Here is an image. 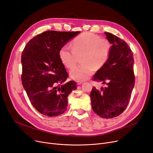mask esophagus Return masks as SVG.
I'll list each match as a JSON object with an SVG mask.
<instances>
[{"label": "esophagus", "instance_id": "34e87169", "mask_svg": "<svg viewBox=\"0 0 153 153\" xmlns=\"http://www.w3.org/2000/svg\"><path fill=\"white\" fill-rule=\"evenodd\" d=\"M77 83L78 85H81L82 83V81H77Z\"/></svg>", "mask_w": 153, "mask_h": 153}]
</instances>
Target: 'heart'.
<instances>
[{
	"instance_id": "1",
	"label": "heart",
	"mask_w": 153,
	"mask_h": 153,
	"mask_svg": "<svg viewBox=\"0 0 153 153\" xmlns=\"http://www.w3.org/2000/svg\"><path fill=\"white\" fill-rule=\"evenodd\" d=\"M112 45L109 40L92 32H84L75 37L72 42V50L69 46H62L58 53L59 58L63 65L73 67L77 56H81L83 63L72 68L69 74L77 81H83L94 72L95 68L100 69L107 62L111 52Z\"/></svg>"
}]
</instances>
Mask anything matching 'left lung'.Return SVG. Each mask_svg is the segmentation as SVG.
Instances as JSON below:
<instances>
[{"label":"left lung","mask_w":153,"mask_h":153,"mask_svg":"<svg viewBox=\"0 0 153 153\" xmlns=\"http://www.w3.org/2000/svg\"><path fill=\"white\" fill-rule=\"evenodd\" d=\"M112 45L107 62L99 69L93 81L102 82L106 87L91 92L92 107L95 114L103 118H112L121 114L131 99L134 85V58L128 45L121 38L105 32Z\"/></svg>","instance_id":"1"}]
</instances>
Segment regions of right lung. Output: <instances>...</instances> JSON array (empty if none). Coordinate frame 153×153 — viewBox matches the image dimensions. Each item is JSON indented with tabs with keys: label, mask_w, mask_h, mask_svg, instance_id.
Wrapping results in <instances>:
<instances>
[{
	"label": "right lung",
	"mask_w": 153,
	"mask_h": 153,
	"mask_svg": "<svg viewBox=\"0 0 153 153\" xmlns=\"http://www.w3.org/2000/svg\"><path fill=\"white\" fill-rule=\"evenodd\" d=\"M80 31H46L30 40L22 54V82L33 107L48 117L62 114L68 97L76 89L61 62L60 48Z\"/></svg>",
	"instance_id": "obj_1"
}]
</instances>
